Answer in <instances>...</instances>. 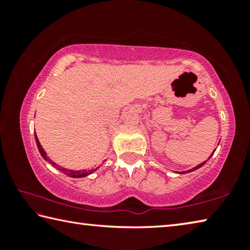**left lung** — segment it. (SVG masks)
I'll use <instances>...</instances> for the list:
<instances>
[{"mask_svg": "<svg viewBox=\"0 0 250 250\" xmlns=\"http://www.w3.org/2000/svg\"><path fill=\"white\" fill-rule=\"evenodd\" d=\"M214 152L215 151H213V153H211L210 154V156H209V158L208 159H207V160H209L210 158H211V155H213L214 154ZM207 162V161H204V162H202L201 164H198V166H196L195 167H193V168H191V170H188V171H183V172H176V173H179V174H185V173H188V172H193V171H195V170H197V168H200V167H202L203 166H204V164Z\"/></svg>", "mask_w": 250, "mask_h": 250, "instance_id": "obj_1", "label": "left lung"}]
</instances>
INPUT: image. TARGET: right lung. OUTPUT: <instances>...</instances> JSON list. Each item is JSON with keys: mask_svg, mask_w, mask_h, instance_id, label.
<instances>
[{"mask_svg": "<svg viewBox=\"0 0 250 250\" xmlns=\"http://www.w3.org/2000/svg\"><path fill=\"white\" fill-rule=\"evenodd\" d=\"M35 140H36V145H37V147H39L40 153H41L42 156H43V159L46 160V161H48V162H49L50 164H52V166H53L54 167H56L57 170L62 172V173H64V174H66V175H68L69 177H75V179H78V177H84V176L91 174V173H94L95 171H97V170H98V168H99V167H96V168H91V170H79V171H75V170H68V168H65V167H59L58 164L53 162L52 160H49L47 154H46V152L44 151L43 147H42L41 143H40V141H39V139H37L36 133H35Z\"/></svg>", "mask_w": 250, "mask_h": 250, "instance_id": "add662e5", "label": "right lung"}]
</instances>
